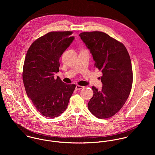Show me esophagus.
<instances>
[{"instance_id": "34e87169", "label": "esophagus", "mask_w": 155, "mask_h": 155, "mask_svg": "<svg viewBox=\"0 0 155 155\" xmlns=\"http://www.w3.org/2000/svg\"><path fill=\"white\" fill-rule=\"evenodd\" d=\"M84 88V87L82 86H81V85H76V88H75V90L76 91H78V90H80L81 89H82Z\"/></svg>"}]
</instances>
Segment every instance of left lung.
<instances>
[{"label":"left lung","mask_w":155,"mask_h":155,"mask_svg":"<svg viewBox=\"0 0 155 155\" xmlns=\"http://www.w3.org/2000/svg\"><path fill=\"white\" fill-rule=\"evenodd\" d=\"M79 36L92 54L94 66L103 73L101 91L92 87L94 95L88 104L89 110L99 119L110 117L121 109L131 90L130 55L124 45L104 32H83Z\"/></svg>","instance_id":"8db88e82"}]
</instances>
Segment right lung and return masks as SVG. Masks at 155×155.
Returning a JSON list of instances; mask_svg holds the SVG:
<instances>
[{"label": "right lung", "instance_id": "obj_1", "mask_svg": "<svg viewBox=\"0 0 155 155\" xmlns=\"http://www.w3.org/2000/svg\"><path fill=\"white\" fill-rule=\"evenodd\" d=\"M73 32L51 31L38 38L28 48L25 58L22 80L28 97L41 114L56 117L66 110L76 88L59 77V60L73 41Z\"/></svg>", "mask_w": 155, "mask_h": 155}]
</instances>
